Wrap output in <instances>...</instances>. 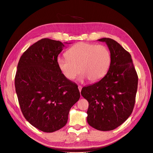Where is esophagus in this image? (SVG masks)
Returning a JSON list of instances; mask_svg holds the SVG:
<instances>
[{
	"instance_id": "esophagus-1",
	"label": "esophagus",
	"mask_w": 153,
	"mask_h": 153,
	"mask_svg": "<svg viewBox=\"0 0 153 153\" xmlns=\"http://www.w3.org/2000/svg\"><path fill=\"white\" fill-rule=\"evenodd\" d=\"M78 89H79V92H81V90H82V86H81V85H78Z\"/></svg>"
}]
</instances>
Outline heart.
I'll return each mask as SVG.
<instances>
[{"instance_id": "heart-1", "label": "heart", "mask_w": 153, "mask_h": 153, "mask_svg": "<svg viewBox=\"0 0 153 153\" xmlns=\"http://www.w3.org/2000/svg\"><path fill=\"white\" fill-rule=\"evenodd\" d=\"M66 58H59L58 65L69 80H73L79 73L82 78L91 82L97 81L107 72L110 62L109 50L104 45L79 42L72 46L66 53Z\"/></svg>"}]
</instances>
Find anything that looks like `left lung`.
<instances>
[{
    "label": "left lung",
    "instance_id": "left-lung-1",
    "mask_svg": "<svg viewBox=\"0 0 153 153\" xmlns=\"http://www.w3.org/2000/svg\"><path fill=\"white\" fill-rule=\"evenodd\" d=\"M111 54L106 75L100 81L84 87L81 95L89 102L87 122L95 129L110 131L131 114L138 89V77L131 54L114 39L103 38Z\"/></svg>",
    "mask_w": 153,
    "mask_h": 153
}]
</instances>
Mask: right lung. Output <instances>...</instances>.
<instances>
[{"instance_id":"right-lung-1","label":"right lung","mask_w":153,"mask_h":153,"mask_svg":"<svg viewBox=\"0 0 153 153\" xmlns=\"http://www.w3.org/2000/svg\"><path fill=\"white\" fill-rule=\"evenodd\" d=\"M64 45L43 38L23 53L15 77V91L27 121L46 133L66 125L71 108L80 98L77 85L59 69L58 56Z\"/></svg>"}]
</instances>
